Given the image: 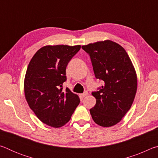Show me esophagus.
Instances as JSON below:
<instances>
[{
    "mask_svg": "<svg viewBox=\"0 0 158 158\" xmlns=\"http://www.w3.org/2000/svg\"><path fill=\"white\" fill-rule=\"evenodd\" d=\"M87 95H88V92H84V93H81V94H80L79 96H80V98H83L85 97V96H86Z\"/></svg>",
    "mask_w": 158,
    "mask_h": 158,
    "instance_id": "1",
    "label": "esophagus"
}]
</instances>
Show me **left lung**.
<instances>
[{"mask_svg":"<svg viewBox=\"0 0 158 158\" xmlns=\"http://www.w3.org/2000/svg\"><path fill=\"white\" fill-rule=\"evenodd\" d=\"M91 59L95 77L104 85L92 93L96 99L90 109L93 120L102 127L121 121L132 106L137 89L136 70L126 51L109 40L82 46Z\"/></svg>","mask_w":158,"mask_h":158,"instance_id":"left-lung-1","label":"left lung"}]
</instances>
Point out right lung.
<instances>
[{"label":"right lung","instance_id":"right-lung-1","mask_svg":"<svg viewBox=\"0 0 158 158\" xmlns=\"http://www.w3.org/2000/svg\"><path fill=\"white\" fill-rule=\"evenodd\" d=\"M81 45H47L31 58L26 70L23 90L28 106L36 116L47 125L60 127L71 118L79 105V96L68 88L65 69Z\"/></svg>","mask_w":158,"mask_h":158}]
</instances>
